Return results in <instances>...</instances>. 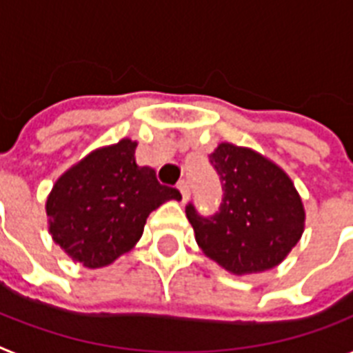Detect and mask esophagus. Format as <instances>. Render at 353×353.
Masks as SVG:
<instances>
[{
    "label": "esophagus",
    "mask_w": 353,
    "mask_h": 353,
    "mask_svg": "<svg viewBox=\"0 0 353 353\" xmlns=\"http://www.w3.org/2000/svg\"><path fill=\"white\" fill-rule=\"evenodd\" d=\"M177 188L181 192L183 201H186V199L190 197V185H188V181H186V179H181V181L177 183Z\"/></svg>",
    "instance_id": "obj_1"
}]
</instances>
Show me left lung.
Instances as JSON below:
<instances>
[{
	"label": "left lung",
	"instance_id": "left-lung-1",
	"mask_svg": "<svg viewBox=\"0 0 353 353\" xmlns=\"http://www.w3.org/2000/svg\"><path fill=\"white\" fill-rule=\"evenodd\" d=\"M210 165L223 186L219 210L205 217L186 205L205 256L236 276L279 265L305 230V208L290 177L252 148L232 143L212 152Z\"/></svg>",
	"mask_w": 353,
	"mask_h": 353
}]
</instances>
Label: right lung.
Returning a JSON list of instances; mask_svg holds the SVG:
<instances>
[{"instance_id":"right-lung-1","label":"right lung","mask_w":353,"mask_h":353,"mask_svg":"<svg viewBox=\"0 0 353 353\" xmlns=\"http://www.w3.org/2000/svg\"><path fill=\"white\" fill-rule=\"evenodd\" d=\"M136 147L121 139L90 152L57 179L48 196V232L83 266L114 263L139 241L152 210L181 199L177 188L157 181L152 168L137 165Z\"/></svg>"}]
</instances>
